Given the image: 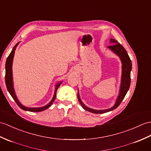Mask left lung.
<instances>
[{
    "mask_svg": "<svg viewBox=\"0 0 151 151\" xmlns=\"http://www.w3.org/2000/svg\"><path fill=\"white\" fill-rule=\"evenodd\" d=\"M110 43L112 45H109L107 47L111 51H113L114 54L116 55L118 57H119L122 64L120 91H119V94L114 106L109 109L103 110H96L91 108H89L88 107H87L86 105L83 104V103L82 102V101L80 99L79 92L78 91V99L83 109L94 114L106 113H107V112L111 111L115 109H116L119 106H120V104H121L122 100H124V97L126 95V94H127L131 85V71L132 69V63L131 59L129 58L127 54V52L126 51L125 48L122 46L120 43H118V42L115 39L110 38Z\"/></svg>",
    "mask_w": 151,
    "mask_h": 151,
    "instance_id": "obj_1",
    "label": "left lung"
}]
</instances>
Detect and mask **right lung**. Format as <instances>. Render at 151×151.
Wrapping results in <instances>:
<instances>
[{
	"label": "right lung",
	"instance_id": "right-lung-1",
	"mask_svg": "<svg viewBox=\"0 0 151 151\" xmlns=\"http://www.w3.org/2000/svg\"><path fill=\"white\" fill-rule=\"evenodd\" d=\"M19 43L20 42H18L15 45V46L13 47V50L11 52V53H10L9 55L8 56V58H7L6 62L5 82H6V85L7 89H8V92L10 94H11V96H12V98L14 99V100L15 101V102L17 104V105H18L20 108L22 109H23L24 111H30V112L43 111L45 109H47V108L50 107L51 106V104L53 103V101H55V98H56V93H57V91L59 87V86H60V84L62 83V82H59L58 83L56 84L53 97H52V100L47 105H45V106L40 107H27L23 106V105L20 102L19 100H18V99H17L15 92V89H14L13 80V73H12V65H13L14 55H15V50H16V48L17 47V45H19Z\"/></svg>",
	"mask_w": 151,
	"mask_h": 151
}]
</instances>
